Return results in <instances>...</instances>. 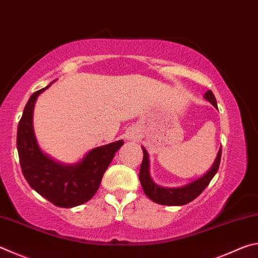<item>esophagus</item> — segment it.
Listing matches in <instances>:
<instances>
[{
	"label": "esophagus",
	"instance_id": "esophagus-1",
	"mask_svg": "<svg viewBox=\"0 0 258 258\" xmlns=\"http://www.w3.org/2000/svg\"><path fill=\"white\" fill-rule=\"evenodd\" d=\"M131 139H134V138H132V137H131Z\"/></svg>",
	"mask_w": 258,
	"mask_h": 258
}]
</instances>
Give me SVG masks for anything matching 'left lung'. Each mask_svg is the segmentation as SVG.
Masks as SVG:
<instances>
[{"label":"left lung","mask_w":258,"mask_h":258,"mask_svg":"<svg viewBox=\"0 0 258 258\" xmlns=\"http://www.w3.org/2000/svg\"><path fill=\"white\" fill-rule=\"evenodd\" d=\"M209 102H211L214 107L217 108L216 99L214 97V94L211 90L207 91L205 94ZM143 159L141 167H140L139 178L141 182L142 189L145 191L146 196L152 202L160 205H166V206H182L187 203L192 202L196 199L202 192L206 189V186L209 184V182L212 181L214 175L217 173L218 167H220L221 163V156H222V148L218 151L217 157L214 163L213 167L205 174L203 177L198 178L194 182H191L190 184H187L183 187H175V189H171V187H163L157 185L154 181L151 180L149 175V160H148V154L147 151L143 149Z\"/></svg>","instance_id":"left-lung-1"}]
</instances>
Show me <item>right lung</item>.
Masks as SVG:
<instances>
[{"instance_id":"obj_1","label":"right lung","mask_w":258,"mask_h":258,"mask_svg":"<svg viewBox=\"0 0 258 258\" xmlns=\"http://www.w3.org/2000/svg\"><path fill=\"white\" fill-rule=\"evenodd\" d=\"M49 86L30 95L18 124L17 148L28 184L55 206L71 208L89 202L95 195L104 172L124 141L94 148L81 163L73 166L61 165L43 154L35 140L32 119L36 98Z\"/></svg>"}]
</instances>
